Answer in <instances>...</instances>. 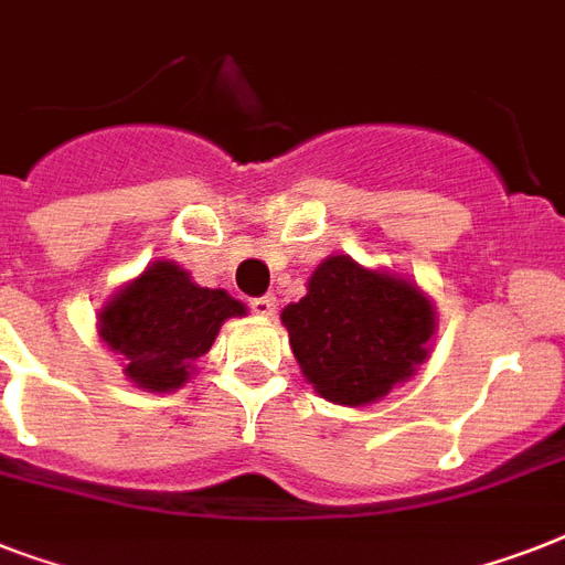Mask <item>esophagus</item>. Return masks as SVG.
<instances>
[{"mask_svg": "<svg viewBox=\"0 0 565 565\" xmlns=\"http://www.w3.org/2000/svg\"><path fill=\"white\" fill-rule=\"evenodd\" d=\"M248 305H252V310H255L257 317H273L275 308H278L275 296H257V299H252Z\"/></svg>", "mask_w": 565, "mask_h": 565, "instance_id": "obj_1", "label": "esophagus"}]
</instances>
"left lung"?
<instances>
[{"label":"left lung","instance_id":"1","mask_svg":"<svg viewBox=\"0 0 565 565\" xmlns=\"http://www.w3.org/2000/svg\"><path fill=\"white\" fill-rule=\"evenodd\" d=\"M301 372L322 398L361 407L384 398L428 361L434 305L416 284L331 255L308 296L281 310Z\"/></svg>","mask_w":565,"mask_h":565}]
</instances>
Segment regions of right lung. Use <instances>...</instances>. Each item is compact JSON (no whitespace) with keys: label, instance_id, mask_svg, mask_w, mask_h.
Segmentation results:
<instances>
[{"label":"right lung","instance_id":"right-lung-1","mask_svg":"<svg viewBox=\"0 0 565 565\" xmlns=\"http://www.w3.org/2000/svg\"><path fill=\"white\" fill-rule=\"evenodd\" d=\"M231 317H246V305L225 290L199 287L172 260H154L102 308L99 337L126 358L128 381L149 393H172L188 384L193 363Z\"/></svg>","mask_w":565,"mask_h":565}]
</instances>
